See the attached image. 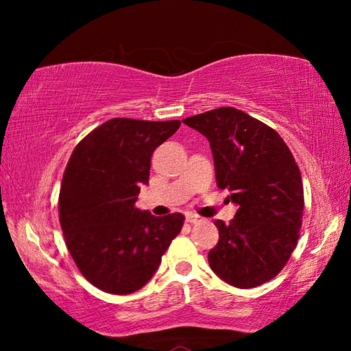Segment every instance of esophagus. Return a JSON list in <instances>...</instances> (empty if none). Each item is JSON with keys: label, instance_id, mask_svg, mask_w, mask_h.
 <instances>
[{"label": "esophagus", "instance_id": "34e87169", "mask_svg": "<svg viewBox=\"0 0 351 351\" xmlns=\"http://www.w3.org/2000/svg\"><path fill=\"white\" fill-rule=\"evenodd\" d=\"M186 221H189V223L195 224V223H199V221H203V219H201L198 215H193V213H187V215H186Z\"/></svg>", "mask_w": 351, "mask_h": 351}]
</instances>
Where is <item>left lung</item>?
I'll use <instances>...</instances> for the list:
<instances>
[{
  "instance_id": "obj_1",
  "label": "left lung",
  "mask_w": 351,
  "mask_h": 351,
  "mask_svg": "<svg viewBox=\"0 0 351 351\" xmlns=\"http://www.w3.org/2000/svg\"><path fill=\"white\" fill-rule=\"evenodd\" d=\"M210 142L219 189L237 204L229 224L217 219L212 271L237 288H254L274 278L299 239L304 186L293 153L271 127L232 106L182 121Z\"/></svg>"
}]
</instances>
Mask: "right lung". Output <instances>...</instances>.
Segmentation results:
<instances>
[{
  "label": "right lung",
  "mask_w": 351,
  "mask_h": 351,
  "mask_svg": "<svg viewBox=\"0 0 351 351\" xmlns=\"http://www.w3.org/2000/svg\"><path fill=\"white\" fill-rule=\"evenodd\" d=\"M180 121L114 117L71 154L58 197L60 226L83 277L110 294H132L150 280L184 217H154L136 207L148 184L152 154Z\"/></svg>",
  "instance_id": "add662e5"
}]
</instances>
